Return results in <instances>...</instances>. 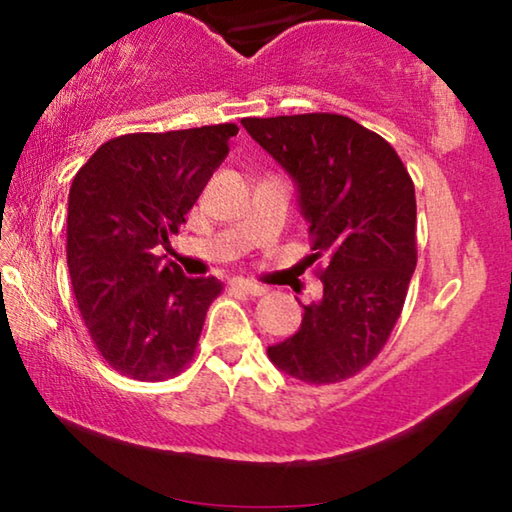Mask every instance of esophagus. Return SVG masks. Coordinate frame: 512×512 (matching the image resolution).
Listing matches in <instances>:
<instances>
[{"instance_id": "obj_1", "label": "esophagus", "mask_w": 512, "mask_h": 512, "mask_svg": "<svg viewBox=\"0 0 512 512\" xmlns=\"http://www.w3.org/2000/svg\"><path fill=\"white\" fill-rule=\"evenodd\" d=\"M230 286L242 293H249V296H263L265 293V286L258 284V282H251V279H244V277H235Z\"/></svg>"}]
</instances>
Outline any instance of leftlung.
Here are the masks:
<instances>
[{
    "mask_svg": "<svg viewBox=\"0 0 512 512\" xmlns=\"http://www.w3.org/2000/svg\"><path fill=\"white\" fill-rule=\"evenodd\" d=\"M298 191L324 296L303 305L291 338L268 347L307 384L352 377L380 354L401 317L417 265L415 184L394 146L340 114L244 118Z\"/></svg>",
    "mask_w": 512,
    "mask_h": 512,
    "instance_id": "left-lung-1",
    "label": "left lung"
}]
</instances>
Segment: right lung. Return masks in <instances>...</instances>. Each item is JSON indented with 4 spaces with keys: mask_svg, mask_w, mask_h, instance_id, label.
I'll use <instances>...</instances> for the list:
<instances>
[{
    "mask_svg": "<svg viewBox=\"0 0 512 512\" xmlns=\"http://www.w3.org/2000/svg\"><path fill=\"white\" fill-rule=\"evenodd\" d=\"M235 123L109 139L69 188L67 265L97 352L132 380L179 375L193 359L216 277H186L158 247L179 233L228 156Z\"/></svg>",
    "mask_w": 512,
    "mask_h": 512,
    "instance_id": "add662e5",
    "label": "right lung"
}]
</instances>
